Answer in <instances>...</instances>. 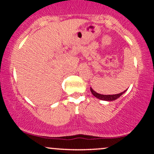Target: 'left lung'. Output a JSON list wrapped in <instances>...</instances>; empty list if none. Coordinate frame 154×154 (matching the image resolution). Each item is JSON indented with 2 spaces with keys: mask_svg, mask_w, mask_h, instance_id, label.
<instances>
[{
  "mask_svg": "<svg viewBox=\"0 0 154 154\" xmlns=\"http://www.w3.org/2000/svg\"><path fill=\"white\" fill-rule=\"evenodd\" d=\"M91 91L92 94L94 95L95 97H96L97 98H98V99L103 100H107V101H111V100H114L117 99V98H119L122 95L124 94V93H125V91H125L121 93H119V94H115V95H101V94H99V93H96V92H95L94 91H93V90L91 88Z\"/></svg>",
  "mask_w": 154,
  "mask_h": 154,
  "instance_id": "1",
  "label": "left lung"
}]
</instances>
